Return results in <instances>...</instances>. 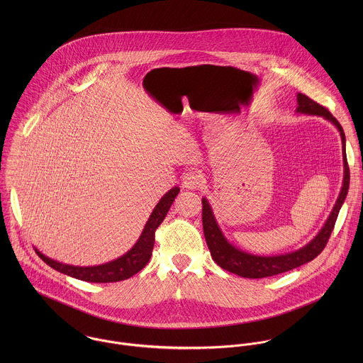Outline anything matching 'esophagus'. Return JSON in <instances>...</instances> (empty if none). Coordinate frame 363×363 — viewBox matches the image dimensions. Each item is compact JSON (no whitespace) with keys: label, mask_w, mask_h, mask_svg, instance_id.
Listing matches in <instances>:
<instances>
[{"label":"esophagus","mask_w":363,"mask_h":363,"mask_svg":"<svg viewBox=\"0 0 363 363\" xmlns=\"http://www.w3.org/2000/svg\"><path fill=\"white\" fill-rule=\"evenodd\" d=\"M204 183V177L199 170H189L183 174V186L186 189H200Z\"/></svg>","instance_id":"34e87169"}]
</instances>
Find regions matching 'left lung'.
Instances as JSON below:
<instances>
[{
	"label": "left lung",
	"instance_id": "8db88e82",
	"mask_svg": "<svg viewBox=\"0 0 363 363\" xmlns=\"http://www.w3.org/2000/svg\"><path fill=\"white\" fill-rule=\"evenodd\" d=\"M298 107L296 113L299 114H309V116H321L325 120L331 121L337 130L340 131L341 141H342V160H344V180L342 187L340 191V196L333 207L330 216L327 218L325 223L320 229V232L311 239V242L301 247L299 250L278 255V256H257L247 253L245 250H240L230 245L225 235L222 233L211 204L207 199H203V228H204V236L207 240L208 249L211 252L212 259L223 269L233 272L236 275H240L243 278H265L278 275L282 272H286L289 269H294L296 267H301L313 259H315L323 249L325 247L330 235L334 229L338 212L342 207L348 189H350V167L347 162V152H345V134L341 127V124L337 121V118L321 104H315L303 94L296 95Z\"/></svg>",
	"mask_w": 363,
	"mask_h": 363
}]
</instances>
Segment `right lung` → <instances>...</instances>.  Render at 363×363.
<instances>
[{"label":"right lung","instance_id":"obj_1","mask_svg":"<svg viewBox=\"0 0 363 363\" xmlns=\"http://www.w3.org/2000/svg\"><path fill=\"white\" fill-rule=\"evenodd\" d=\"M179 191H180L179 187H173L159 200L152 213L150 215L137 243L125 255H123L118 259L104 262L101 265H94V267H78V265L62 264L55 259H49L43 253H40L38 249H35V252L55 271H60L65 275L74 277L81 281L106 284V282H118V281L127 279L135 275L137 272H140L151 259L154 243H155V230L163 222L167 211L172 207Z\"/></svg>","mask_w":363,"mask_h":363}]
</instances>
